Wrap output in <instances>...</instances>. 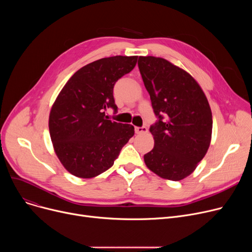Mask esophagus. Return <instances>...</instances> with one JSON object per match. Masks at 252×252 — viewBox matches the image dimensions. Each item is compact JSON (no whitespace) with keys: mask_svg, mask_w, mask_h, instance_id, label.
Masks as SVG:
<instances>
[{"mask_svg":"<svg viewBox=\"0 0 252 252\" xmlns=\"http://www.w3.org/2000/svg\"><path fill=\"white\" fill-rule=\"evenodd\" d=\"M135 131L137 134H146L148 129H147L146 126H141V127L137 126V127H135Z\"/></svg>","mask_w":252,"mask_h":252,"instance_id":"obj_1","label":"esophagus"}]
</instances>
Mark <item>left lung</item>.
<instances>
[{
    "label": "left lung",
    "instance_id": "1",
    "mask_svg": "<svg viewBox=\"0 0 252 252\" xmlns=\"http://www.w3.org/2000/svg\"><path fill=\"white\" fill-rule=\"evenodd\" d=\"M138 66L158 118L150 126L154 147L144 161L160 178L181 181L193 173L209 148L210 106L194 77L169 61L140 56Z\"/></svg>",
    "mask_w": 252,
    "mask_h": 252
}]
</instances>
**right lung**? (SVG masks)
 <instances>
[{"mask_svg":"<svg viewBox=\"0 0 252 252\" xmlns=\"http://www.w3.org/2000/svg\"><path fill=\"white\" fill-rule=\"evenodd\" d=\"M137 59L113 56L89 63L59 93L50 111L49 130L57 157L71 175L90 179L104 173L134 136L133 126L109 121L105 111H117L114 85L134 69Z\"/></svg>","mask_w":252,"mask_h":252,"instance_id":"right-lung-1","label":"right lung"}]
</instances>
